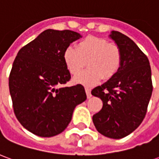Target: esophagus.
<instances>
[{"mask_svg": "<svg viewBox=\"0 0 159 159\" xmlns=\"http://www.w3.org/2000/svg\"><path fill=\"white\" fill-rule=\"evenodd\" d=\"M85 91H86L87 93V97H88V99H90L91 97H92V94H91V90L89 88H85Z\"/></svg>", "mask_w": 159, "mask_h": 159, "instance_id": "esophagus-1", "label": "esophagus"}]
</instances>
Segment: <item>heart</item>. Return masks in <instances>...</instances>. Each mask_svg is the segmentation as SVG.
<instances>
[{
    "instance_id": "b5f03b06",
    "label": "heart",
    "mask_w": 159,
    "mask_h": 159,
    "mask_svg": "<svg viewBox=\"0 0 159 159\" xmlns=\"http://www.w3.org/2000/svg\"><path fill=\"white\" fill-rule=\"evenodd\" d=\"M64 62L69 72L76 75L83 69L88 60L89 69L80 72L74 78L75 82L86 86L99 83L104 76L110 79L119 71L123 55L119 47L110 43L106 38L87 36L80 41L76 48L68 46L63 53Z\"/></svg>"
}]
</instances>
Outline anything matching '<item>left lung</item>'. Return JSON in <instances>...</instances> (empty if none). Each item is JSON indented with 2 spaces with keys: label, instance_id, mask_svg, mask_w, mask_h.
<instances>
[{
  "label": "left lung",
  "instance_id": "8db88e82",
  "mask_svg": "<svg viewBox=\"0 0 159 159\" xmlns=\"http://www.w3.org/2000/svg\"><path fill=\"white\" fill-rule=\"evenodd\" d=\"M123 55L119 71L91 93L103 102L93 116L98 132L112 139L129 135L142 123L152 93V71L146 54L134 42L118 31H111Z\"/></svg>",
  "mask_w": 159,
  "mask_h": 159
}]
</instances>
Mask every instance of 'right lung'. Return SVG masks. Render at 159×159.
<instances>
[{
	"label": "right lung",
	"instance_id": "obj_1",
	"mask_svg": "<svg viewBox=\"0 0 159 159\" xmlns=\"http://www.w3.org/2000/svg\"><path fill=\"white\" fill-rule=\"evenodd\" d=\"M81 37L69 30H46L24 46L13 61L9 76L13 111L19 123L36 135L63 132L75 107L86 100L83 85L63 86L70 79L63 53Z\"/></svg>",
	"mask_w": 159,
	"mask_h": 159
}]
</instances>
